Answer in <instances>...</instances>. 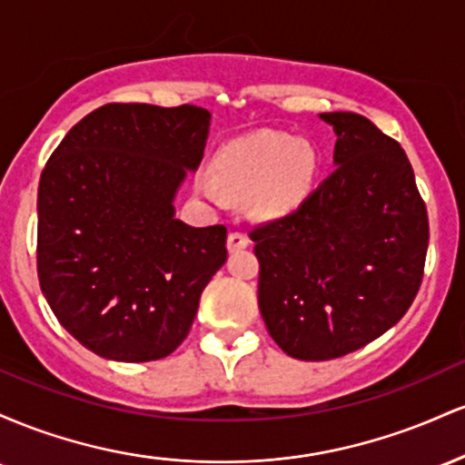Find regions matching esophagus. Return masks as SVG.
I'll list each match as a JSON object with an SVG mask.
<instances>
[{"instance_id": "34e87169", "label": "esophagus", "mask_w": 465, "mask_h": 465, "mask_svg": "<svg viewBox=\"0 0 465 465\" xmlns=\"http://www.w3.org/2000/svg\"><path fill=\"white\" fill-rule=\"evenodd\" d=\"M249 247V238L240 232H232L227 236V251L229 253H236L240 249H247Z\"/></svg>"}]
</instances>
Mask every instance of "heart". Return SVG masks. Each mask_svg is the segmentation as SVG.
Masks as SVG:
<instances>
[{"instance_id":"1","label":"heart","mask_w":465,"mask_h":465,"mask_svg":"<svg viewBox=\"0 0 465 465\" xmlns=\"http://www.w3.org/2000/svg\"><path fill=\"white\" fill-rule=\"evenodd\" d=\"M317 153L312 143L286 133L262 131L229 142L214 159V173L199 170L194 190L221 205L227 194L249 199L258 218L288 216L312 192Z\"/></svg>"}]
</instances>
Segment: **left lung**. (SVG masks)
<instances>
[{
	"mask_svg": "<svg viewBox=\"0 0 465 465\" xmlns=\"http://www.w3.org/2000/svg\"><path fill=\"white\" fill-rule=\"evenodd\" d=\"M332 126L334 165L300 210L251 232L258 306L288 356L330 361L385 334L418 295L429 216L398 142L350 111Z\"/></svg>",
	"mask_w": 465,
	"mask_h": 465,
	"instance_id": "left-lung-1",
	"label": "left lung"
}]
</instances>
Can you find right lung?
Here are the masks:
<instances>
[{
	"label": "right lung",
	"mask_w": 465,
	"mask_h": 465,
	"mask_svg": "<svg viewBox=\"0 0 465 465\" xmlns=\"http://www.w3.org/2000/svg\"><path fill=\"white\" fill-rule=\"evenodd\" d=\"M210 124V111L192 104H104L67 133L41 174V291L63 328L106 361L173 354L225 264V227L174 216Z\"/></svg>",
	"instance_id": "obj_1"
}]
</instances>
